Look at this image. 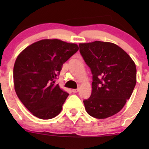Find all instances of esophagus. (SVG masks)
I'll list each match as a JSON object with an SVG mask.
<instances>
[{
	"label": "esophagus",
	"instance_id": "obj_1",
	"mask_svg": "<svg viewBox=\"0 0 149 149\" xmlns=\"http://www.w3.org/2000/svg\"><path fill=\"white\" fill-rule=\"evenodd\" d=\"M78 91H79V89H73L72 90L73 93H77V92H78Z\"/></svg>",
	"mask_w": 149,
	"mask_h": 149
}]
</instances>
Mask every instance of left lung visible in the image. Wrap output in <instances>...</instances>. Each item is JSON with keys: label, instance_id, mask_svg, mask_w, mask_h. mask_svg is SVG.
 Instances as JSON below:
<instances>
[{"label": "left lung", "instance_id": "8db88e82", "mask_svg": "<svg viewBox=\"0 0 149 149\" xmlns=\"http://www.w3.org/2000/svg\"><path fill=\"white\" fill-rule=\"evenodd\" d=\"M80 53L92 74V94L83 100L92 117L104 119L123 108L136 85V65L127 53L114 43H80Z\"/></svg>", "mask_w": 149, "mask_h": 149}]
</instances>
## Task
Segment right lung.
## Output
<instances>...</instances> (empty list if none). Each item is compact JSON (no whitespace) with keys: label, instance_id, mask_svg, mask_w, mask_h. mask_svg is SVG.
<instances>
[{"label":"right lung","instance_id":"right-lung-1","mask_svg":"<svg viewBox=\"0 0 149 149\" xmlns=\"http://www.w3.org/2000/svg\"><path fill=\"white\" fill-rule=\"evenodd\" d=\"M75 43L44 39L28 46L17 58L13 69L15 90L36 117L57 116L69 94L56 84L62 65L78 50Z\"/></svg>","mask_w":149,"mask_h":149}]
</instances>
